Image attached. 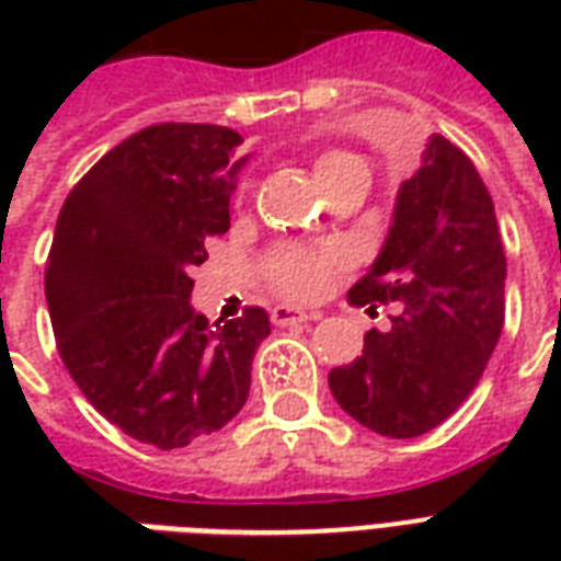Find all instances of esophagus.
Listing matches in <instances>:
<instances>
[{
    "label": "esophagus",
    "mask_w": 561,
    "mask_h": 561,
    "mask_svg": "<svg viewBox=\"0 0 561 561\" xmlns=\"http://www.w3.org/2000/svg\"><path fill=\"white\" fill-rule=\"evenodd\" d=\"M312 312H304V309H297V306H273L270 309V321L276 324V328H285V324H304V321H312Z\"/></svg>",
    "instance_id": "esophagus-1"
}]
</instances>
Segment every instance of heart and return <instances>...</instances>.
Returning a JSON list of instances; mask_svg holds the SVG:
<instances>
[{"instance_id":"obj_1","label":"heart","mask_w":561,"mask_h":561,"mask_svg":"<svg viewBox=\"0 0 561 561\" xmlns=\"http://www.w3.org/2000/svg\"><path fill=\"white\" fill-rule=\"evenodd\" d=\"M357 171H366V161L360 156H354V152H345V149H330L324 156H318L316 161V173L324 188ZM340 264L342 252H336V249H297V245H288V249H276L267 257V276L282 294L304 300V297H316Z\"/></svg>"}]
</instances>
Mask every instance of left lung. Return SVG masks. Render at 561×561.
Here are the masks:
<instances>
[{
    "label": "left lung",
    "mask_w": 561,
    "mask_h": 561,
    "mask_svg": "<svg viewBox=\"0 0 561 561\" xmlns=\"http://www.w3.org/2000/svg\"><path fill=\"white\" fill-rule=\"evenodd\" d=\"M505 245L493 197L459 147L433 135L421 171L400 185L393 225L348 304H400L369 330L364 354L330 369L354 421L388 438L435 430L481 381L505 324Z\"/></svg>",
    "instance_id": "8db88e82"
}]
</instances>
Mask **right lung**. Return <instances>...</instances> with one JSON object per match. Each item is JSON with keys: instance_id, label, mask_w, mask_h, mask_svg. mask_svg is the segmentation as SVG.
<instances>
[{"instance_id": "right-lung-1", "label": "right lung", "mask_w": 561, "mask_h": 561, "mask_svg": "<svg viewBox=\"0 0 561 561\" xmlns=\"http://www.w3.org/2000/svg\"><path fill=\"white\" fill-rule=\"evenodd\" d=\"M243 138L209 123L140 128L83 173L56 219L44 294L56 348L92 409L161 450L243 409L270 318L209 324L188 294L231 225Z\"/></svg>"}]
</instances>
